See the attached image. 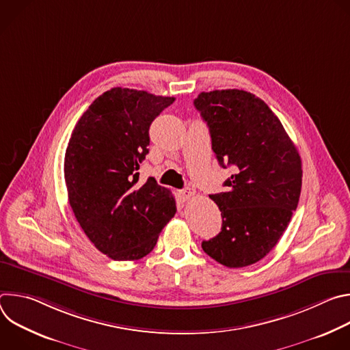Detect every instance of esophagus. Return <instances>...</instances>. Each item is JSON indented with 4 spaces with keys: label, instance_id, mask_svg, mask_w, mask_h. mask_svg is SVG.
<instances>
[{
    "label": "esophagus",
    "instance_id": "esophagus-1",
    "mask_svg": "<svg viewBox=\"0 0 350 350\" xmlns=\"http://www.w3.org/2000/svg\"><path fill=\"white\" fill-rule=\"evenodd\" d=\"M178 195L181 196V199H184V201H187V199H191L195 196V191L192 188H184L178 192Z\"/></svg>",
    "mask_w": 350,
    "mask_h": 350
}]
</instances>
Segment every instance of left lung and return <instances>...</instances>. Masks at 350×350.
Masks as SVG:
<instances>
[{
    "label": "left lung",
    "mask_w": 350,
    "mask_h": 350,
    "mask_svg": "<svg viewBox=\"0 0 350 350\" xmlns=\"http://www.w3.org/2000/svg\"><path fill=\"white\" fill-rule=\"evenodd\" d=\"M193 105L209 127L219 165L234 167L227 191L209 195L223 224L202 249L226 267L251 266L277 245L297 208L301 157L280 119L251 92H201Z\"/></svg>",
    "instance_id": "obj_1"
}]
</instances>
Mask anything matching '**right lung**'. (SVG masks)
Wrapping results in <instances>:
<instances>
[{
  "label": "right lung",
  "instance_id": "obj_1",
  "mask_svg": "<svg viewBox=\"0 0 350 350\" xmlns=\"http://www.w3.org/2000/svg\"><path fill=\"white\" fill-rule=\"evenodd\" d=\"M173 96L115 87L99 95L69 139L64 173L72 211L94 246L113 260H137L176 215L172 192L138 184L149 126Z\"/></svg>",
  "mask_w": 350,
  "mask_h": 350
}]
</instances>
